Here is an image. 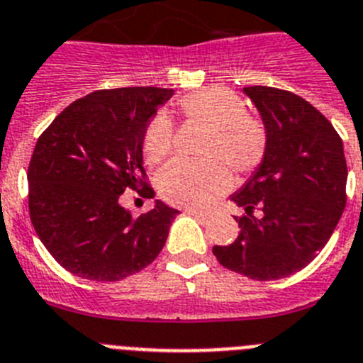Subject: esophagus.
<instances>
[{
	"label": "esophagus",
	"instance_id": "34e87169",
	"mask_svg": "<svg viewBox=\"0 0 363 363\" xmlns=\"http://www.w3.org/2000/svg\"><path fill=\"white\" fill-rule=\"evenodd\" d=\"M186 213L194 215V217H199V218H210V213H206V211H199V210H195V208H186Z\"/></svg>",
	"mask_w": 363,
	"mask_h": 363
}]
</instances>
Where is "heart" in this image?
<instances>
[{"label": "heart", "instance_id": "b5f03b06", "mask_svg": "<svg viewBox=\"0 0 363 363\" xmlns=\"http://www.w3.org/2000/svg\"><path fill=\"white\" fill-rule=\"evenodd\" d=\"M181 110L188 119L208 125L202 153L208 157L175 159L161 169L159 191L169 202L189 208H204L226 194L233 184L231 172L247 174L259 166L266 153V128L262 121L244 112L242 101L222 86H211L182 97ZM174 125L166 112L150 121L145 133V157L159 162L172 152ZM227 162L224 163L221 159Z\"/></svg>", "mask_w": 363, "mask_h": 363}]
</instances>
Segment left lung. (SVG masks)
I'll use <instances>...</instances> for the list:
<instances>
[{"instance_id": "8db88e82", "label": "left lung", "mask_w": 363, "mask_h": 363, "mask_svg": "<svg viewBox=\"0 0 363 363\" xmlns=\"http://www.w3.org/2000/svg\"><path fill=\"white\" fill-rule=\"evenodd\" d=\"M266 128L262 161L231 201L240 233L213 255L253 280H279L303 269L328 244L345 208L344 145L333 125L296 94L247 86ZM263 213L255 218L252 210Z\"/></svg>"}]
</instances>
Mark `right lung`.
Listing matches in <instances>:
<instances>
[{
	"label": "right lung",
	"mask_w": 363,
	"mask_h": 363,
	"mask_svg": "<svg viewBox=\"0 0 363 363\" xmlns=\"http://www.w3.org/2000/svg\"><path fill=\"white\" fill-rule=\"evenodd\" d=\"M174 90L130 86L74 101L35 143L28 210L39 240L61 266L96 282H116L157 259L179 211L155 201L132 217L121 195L153 197L145 181L148 123Z\"/></svg>",
	"instance_id": "obj_1"
}]
</instances>
